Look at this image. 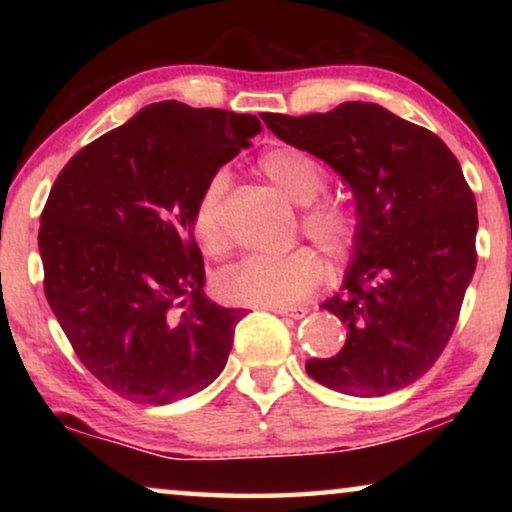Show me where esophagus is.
Returning a JSON list of instances; mask_svg holds the SVG:
<instances>
[{"instance_id":"obj_1","label":"esophagus","mask_w":512,"mask_h":512,"mask_svg":"<svg viewBox=\"0 0 512 512\" xmlns=\"http://www.w3.org/2000/svg\"><path fill=\"white\" fill-rule=\"evenodd\" d=\"M272 312L279 314V317H291V319H303L307 312L305 305H296V307H272Z\"/></svg>"}]
</instances>
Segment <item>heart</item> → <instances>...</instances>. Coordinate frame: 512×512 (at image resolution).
Segmentation results:
<instances>
[{
  "label": "heart",
  "instance_id": "heart-1",
  "mask_svg": "<svg viewBox=\"0 0 512 512\" xmlns=\"http://www.w3.org/2000/svg\"><path fill=\"white\" fill-rule=\"evenodd\" d=\"M256 170L286 198L305 205L300 214L303 233L312 237L335 261L354 256L361 240V216L352 202L324 191L328 172L310 151L291 144H279L263 151ZM223 179L214 177L200 195L193 214V237L207 256L226 249L223 228ZM326 277V261L314 247H298L284 256H249L228 265L216 275V291L223 300L251 307H279L305 298Z\"/></svg>",
  "mask_w": 512,
  "mask_h": 512
}]
</instances>
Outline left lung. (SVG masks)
Listing matches in <instances>:
<instances>
[{
  "label": "left lung",
  "mask_w": 512,
  "mask_h": 512,
  "mask_svg": "<svg viewBox=\"0 0 512 512\" xmlns=\"http://www.w3.org/2000/svg\"><path fill=\"white\" fill-rule=\"evenodd\" d=\"M263 121L282 142L331 165L361 216L342 293L321 305L347 326L345 347L307 361V375L354 396L417 382L450 342L478 263V209L457 156L380 104Z\"/></svg>",
  "instance_id": "1"
}]
</instances>
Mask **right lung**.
Instances as JSON below:
<instances>
[{
    "label": "right lung",
    "instance_id": "add662e5",
    "mask_svg": "<svg viewBox=\"0 0 512 512\" xmlns=\"http://www.w3.org/2000/svg\"><path fill=\"white\" fill-rule=\"evenodd\" d=\"M258 132L251 114L156 102L55 179L39 228L46 300L83 366L121 398L179 401L226 366L244 314L202 291L193 214Z\"/></svg>",
    "mask_w": 512,
    "mask_h": 512
}]
</instances>
